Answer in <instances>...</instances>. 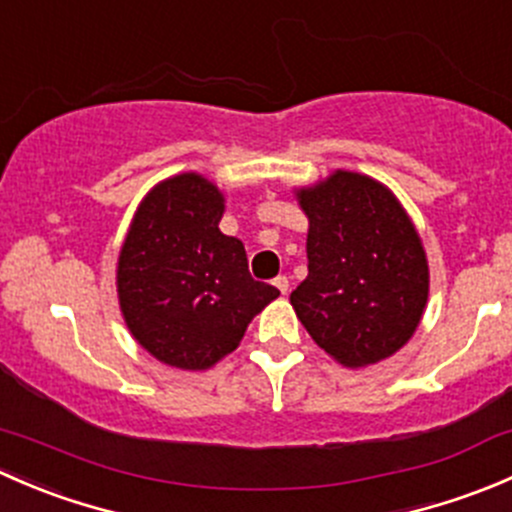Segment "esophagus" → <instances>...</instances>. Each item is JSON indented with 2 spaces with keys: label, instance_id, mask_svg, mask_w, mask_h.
<instances>
[{
  "label": "esophagus",
  "instance_id": "34e87169",
  "mask_svg": "<svg viewBox=\"0 0 512 512\" xmlns=\"http://www.w3.org/2000/svg\"><path fill=\"white\" fill-rule=\"evenodd\" d=\"M272 285H275L277 289H280L282 294H287L289 292V280L285 275H280V277H275V282H272Z\"/></svg>",
  "mask_w": 512,
  "mask_h": 512
}]
</instances>
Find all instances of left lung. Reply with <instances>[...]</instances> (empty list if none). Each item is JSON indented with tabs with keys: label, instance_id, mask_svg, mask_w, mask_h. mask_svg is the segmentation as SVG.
I'll return each mask as SVG.
<instances>
[{
	"label": "left lung",
	"instance_id": "1",
	"mask_svg": "<svg viewBox=\"0 0 512 512\" xmlns=\"http://www.w3.org/2000/svg\"><path fill=\"white\" fill-rule=\"evenodd\" d=\"M309 218V275L289 294L309 337L344 366L396 354L423 317L428 262L421 237L386 185L337 170L297 190Z\"/></svg>",
	"mask_w": 512,
	"mask_h": 512
}]
</instances>
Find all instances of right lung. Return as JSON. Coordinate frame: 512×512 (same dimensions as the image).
<instances>
[{
    "label": "right lung",
    "instance_id": "obj_1",
    "mask_svg": "<svg viewBox=\"0 0 512 512\" xmlns=\"http://www.w3.org/2000/svg\"><path fill=\"white\" fill-rule=\"evenodd\" d=\"M225 198L198 173L158 183L138 205L116 285L133 339L175 369L203 371L235 352L280 289L252 280L245 245L220 232Z\"/></svg>",
    "mask_w": 512,
    "mask_h": 512
}]
</instances>
